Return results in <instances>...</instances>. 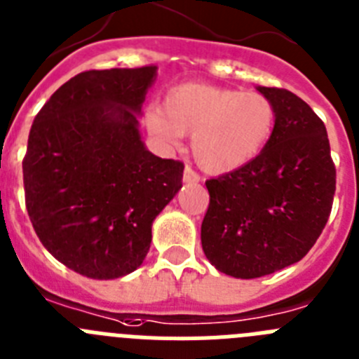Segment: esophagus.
I'll list each match as a JSON object with an SVG mask.
<instances>
[{"instance_id":"esophagus-1","label":"esophagus","mask_w":359,"mask_h":359,"mask_svg":"<svg viewBox=\"0 0 359 359\" xmlns=\"http://www.w3.org/2000/svg\"><path fill=\"white\" fill-rule=\"evenodd\" d=\"M199 180H201V177H199V174H197L196 170L192 169V167L187 165L185 170H183V182H185V183H199Z\"/></svg>"}]
</instances>
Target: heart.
<instances>
[{"mask_svg":"<svg viewBox=\"0 0 359 359\" xmlns=\"http://www.w3.org/2000/svg\"><path fill=\"white\" fill-rule=\"evenodd\" d=\"M146 128L160 147L176 151L192 135L196 162L208 172L224 174L252 162L272 139L276 107L262 92L206 83L176 85L165 107L146 111Z\"/></svg>","mask_w":359,"mask_h":359,"instance_id":"heart-1","label":"heart"}]
</instances>
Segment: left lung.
I'll list each match as a JSON object with an SVG mask.
<instances>
[{"instance_id":"1","label":"left lung","mask_w":359,"mask_h":359,"mask_svg":"<svg viewBox=\"0 0 359 359\" xmlns=\"http://www.w3.org/2000/svg\"><path fill=\"white\" fill-rule=\"evenodd\" d=\"M276 107L267 147L248 165L206 182L201 244L217 271L262 278L304 258L324 229L337 189L324 123L285 88L256 87Z\"/></svg>"}]
</instances>
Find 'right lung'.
<instances>
[{
  "label": "right lung",
  "instance_id": "right-lung-1",
  "mask_svg": "<svg viewBox=\"0 0 359 359\" xmlns=\"http://www.w3.org/2000/svg\"><path fill=\"white\" fill-rule=\"evenodd\" d=\"M158 67L85 71L35 117L22 160L26 210L42 245L92 279L142 265L151 226L182 189L183 163L154 156L139 117Z\"/></svg>",
  "mask_w": 359,
  "mask_h": 359
}]
</instances>
